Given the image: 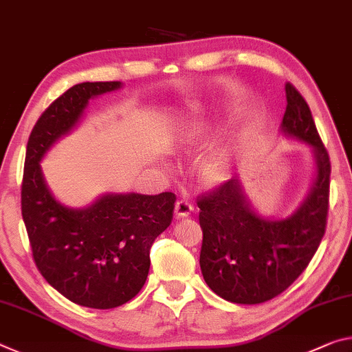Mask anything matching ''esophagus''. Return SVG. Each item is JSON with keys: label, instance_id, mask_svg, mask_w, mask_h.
<instances>
[{"label": "esophagus", "instance_id": "obj_1", "mask_svg": "<svg viewBox=\"0 0 352 352\" xmlns=\"http://www.w3.org/2000/svg\"><path fill=\"white\" fill-rule=\"evenodd\" d=\"M193 212V206L187 203V201H177L175 206V217L176 218H187Z\"/></svg>", "mask_w": 352, "mask_h": 352}]
</instances>
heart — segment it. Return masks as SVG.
I'll use <instances>...</instances> for the list:
<instances>
[{
  "label": "heart",
  "mask_w": 352,
  "mask_h": 352,
  "mask_svg": "<svg viewBox=\"0 0 352 352\" xmlns=\"http://www.w3.org/2000/svg\"><path fill=\"white\" fill-rule=\"evenodd\" d=\"M207 126L209 123L206 122L204 118H195L192 123H190L186 131H184L181 143L182 146H193L201 137L206 134ZM230 164V153L229 149L221 148L218 151L212 153L209 157H207L203 165H201V177L207 184H217L221 182L228 175Z\"/></svg>",
  "instance_id": "b5f03b06"
}]
</instances>
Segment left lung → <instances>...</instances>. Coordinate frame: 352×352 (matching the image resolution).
I'll list each match as a JSON object with an SVG mask.
<instances>
[{"mask_svg":"<svg viewBox=\"0 0 352 352\" xmlns=\"http://www.w3.org/2000/svg\"><path fill=\"white\" fill-rule=\"evenodd\" d=\"M280 131L312 148L316 177L290 217L258 215L237 177L198 197L203 229L199 265L206 284L226 301L261 304L289 289L307 268L326 232L331 160L301 94L285 84Z\"/></svg>","mask_w":352,"mask_h":352,"instance_id":"left-lung-1","label":"left lung"}]
</instances>
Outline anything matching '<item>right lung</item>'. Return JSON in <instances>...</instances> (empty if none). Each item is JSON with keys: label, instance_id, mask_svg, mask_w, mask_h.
Returning a JSON list of instances; mask_svg holds the SVG:
<instances>
[{"label": "right lung", "instance_id": "1", "mask_svg": "<svg viewBox=\"0 0 352 352\" xmlns=\"http://www.w3.org/2000/svg\"><path fill=\"white\" fill-rule=\"evenodd\" d=\"M120 80L73 85L40 115L26 146L21 215L40 274L72 302L113 309L145 285L149 250L170 226L176 197L107 193L84 209L60 204L43 179L40 160L82 118L89 101L118 90Z\"/></svg>", "mask_w": 352, "mask_h": 352}]
</instances>
